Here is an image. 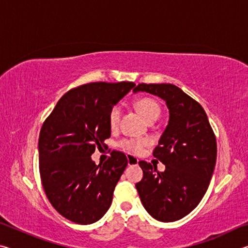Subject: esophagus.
<instances>
[{
    "mask_svg": "<svg viewBox=\"0 0 248 248\" xmlns=\"http://www.w3.org/2000/svg\"><path fill=\"white\" fill-rule=\"evenodd\" d=\"M127 159H128V165L129 166L138 165V163H139V159H138L137 157L132 156L131 154H127Z\"/></svg>",
    "mask_w": 248,
    "mask_h": 248,
    "instance_id": "34e87169",
    "label": "esophagus"
}]
</instances>
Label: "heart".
<instances>
[{
    "mask_svg": "<svg viewBox=\"0 0 248 248\" xmlns=\"http://www.w3.org/2000/svg\"><path fill=\"white\" fill-rule=\"evenodd\" d=\"M137 107L141 112V115L144 117V119L148 121L157 120L161 115V107L155 102L154 99L150 97H143L137 102ZM121 116V107L120 105H115L110 108L108 114V123L111 128H116L119 124ZM146 144L144 140H136V139H124L119 143V145L124 151L130 153H140L143 146Z\"/></svg>",
    "mask_w": 248,
    "mask_h": 248,
    "instance_id": "1",
    "label": "heart"
}]
</instances>
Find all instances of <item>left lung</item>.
<instances>
[{"mask_svg":"<svg viewBox=\"0 0 248 248\" xmlns=\"http://www.w3.org/2000/svg\"><path fill=\"white\" fill-rule=\"evenodd\" d=\"M137 92L158 96L170 111L169 124L153 151L165 170L140 161L143 178L137 190L155 220L177 221L189 215L208 189L217 161L216 136L201 105L179 87L142 83L133 90Z\"/></svg>","mask_w":248,"mask_h":248,"instance_id":"8db88e82","label":"left lung"}]
</instances>
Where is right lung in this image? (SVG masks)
I'll use <instances>...</instances> for the list:
<instances>
[{
  "instance_id": "obj_1",
  "label": "right lung",
  "mask_w": 248,
  "mask_h": 248,
  "mask_svg": "<svg viewBox=\"0 0 248 248\" xmlns=\"http://www.w3.org/2000/svg\"><path fill=\"white\" fill-rule=\"evenodd\" d=\"M136 84L96 82L78 86L59 99L39 134V171L50 203L65 219L92 224L107 212L125 155L112 151L104 164L91 155L110 138L108 114Z\"/></svg>"
}]
</instances>
